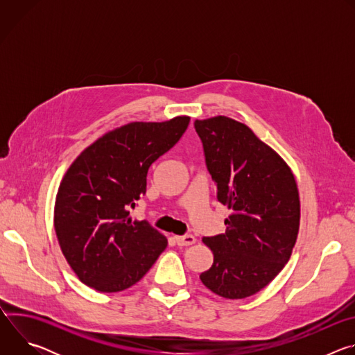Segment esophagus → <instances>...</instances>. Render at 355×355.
<instances>
[{
  "label": "esophagus",
  "instance_id": "esophagus-1",
  "mask_svg": "<svg viewBox=\"0 0 355 355\" xmlns=\"http://www.w3.org/2000/svg\"><path fill=\"white\" fill-rule=\"evenodd\" d=\"M174 240H175V243H177L178 245H191V244H193V243L196 241V239H195L192 234H187V236H175V237H174Z\"/></svg>",
  "mask_w": 355,
  "mask_h": 355
}]
</instances>
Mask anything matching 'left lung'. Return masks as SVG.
<instances>
[{
    "label": "left lung",
    "instance_id": "1",
    "mask_svg": "<svg viewBox=\"0 0 355 355\" xmlns=\"http://www.w3.org/2000/svg\"><path fill=\"white\" fill-rule=\"evenodd\" d=\"M218 200L232 214L226 232L204 241L214 252L202 284L226 299L266 288L291 259L300 202L289 166L241 122L227 116L195 121Z\"/></svg>",
    "mask_w": 355,
    "mask_h": 355
}]
</instances>
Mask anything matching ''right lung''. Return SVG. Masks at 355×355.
Returning a JSON list of instances; mask_svg holds the SVG:
<instances>
[{"mask_svg": "<svg viewBox=\"0 0 355 355\" xmlns=\"http://www.w3.org/2000/svg\"><path fill=\"white\" fill-rule=\"evenodd\" d=\"M189 116L130 122L96 139L66 171L55 204V230L78 279L119 292L143 278L167 239L129 209L146 193L147 173L181 139Z\"/></svg>", "mask_w": 355, "mask_h": 355, "instance_id": "obj_1", "label": "right lung"}]
</instances>
